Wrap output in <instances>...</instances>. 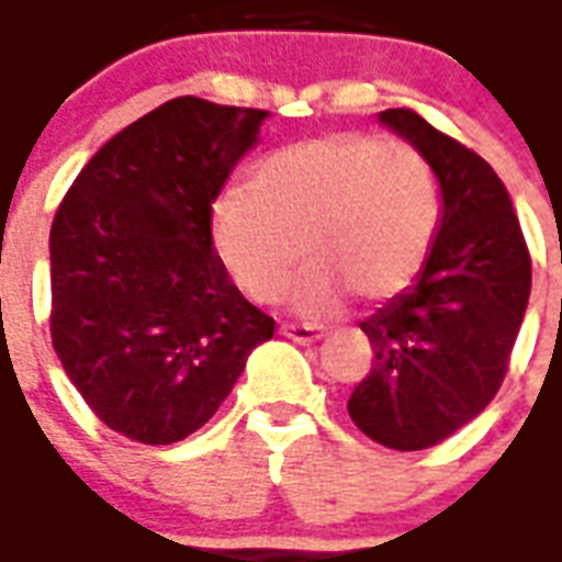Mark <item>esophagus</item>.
<instances>
[{
    "label": "esophagus",
    "instance_id": "obj_1",
    "mask_svg": "<svg viewBox=\"0 0 562 562\" xmlns=\"http://www.w3.org/2000/svg\"><path fill=\"white\" fill-rule=\"evenodd\" d=\"M280 334L289 337V340L301 342V346H310V342H318L325 337V328H318V325H282Z\"/></svg>",
    "mask_w": 562,
    "mask_h": 562
}]
</instances>
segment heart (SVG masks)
<instances>
[{
	"label": "heart",
	"mask_w": 562,
	"mask_h": 562,
	"mask_svg": "<svg viewBox=\"0 0 562 562\" xmlns=\"http://www.w3.org/2000/svg\"><path fill=\"white\" fill-rule=\"evenodd\" d=\"M439 216V180L418 149L337 132L270 153L249 189L216 198L210 244L252 301H273L306 252L313 265L294 282L292 306L325 316L349 292L401 294L430 256Z\"/></svg>",
	"instance_id": "1"
}]
</instances>
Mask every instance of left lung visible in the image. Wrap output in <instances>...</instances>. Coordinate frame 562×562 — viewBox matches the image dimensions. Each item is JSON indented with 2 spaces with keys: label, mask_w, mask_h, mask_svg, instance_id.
Segmentation results:
<instances>
[{
  "label": "left lung",
  "mask_w": 562,
  "mask_h": 562,
  "mask_svg": "<svg viewBox=\"0 0 562 562\" xmlns=\"http://www.w3.org/2000/svg\"><path fill=\"white\" fill-rule=\"evenodd\" d=\"M379 123L430 161L442 216L413 285L361 322L376 361L349 415L379 446L422 451L470 424L503 385L530 301V252L506 186L479 153L406 108Z\"/></svg>",
  "instance_id": "8db88e82"
}]
</instances>
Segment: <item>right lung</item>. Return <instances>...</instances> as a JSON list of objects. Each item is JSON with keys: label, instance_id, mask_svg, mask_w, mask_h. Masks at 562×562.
I'll return each instance as SVG.
<instances>
[{"label": "right lung", "instance_id": "right-lung-1", "mask_svg": "<svg viewBox=\"0 0 562 562\" xmlns=\"http://www.w3.org/2000/svg\"><path fill=\"white\" fill-rule=\"evenodd\" d=\"M265 116L171 99L116 132L56 210L54 349L92 413L135 442L204 427L273 337L210 244V210Z\"/></svg>", "mask_w": 562, "mask_h": 562}]
</instances>
